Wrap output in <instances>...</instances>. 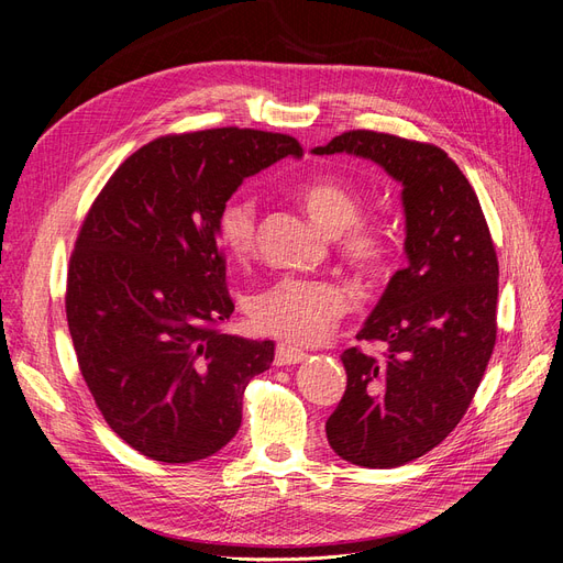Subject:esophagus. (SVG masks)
I'll list each match as a JSON object with an SVG mask.
<instances>
[{"label": "esophagus", "mask_w": 563, "mask_h": 563, "mask_svg": "<svg viewBox=\"0 0 563 563\" xmlns=\"http://www.w3.org/2000/svg\"><path fill=\"white\" fill-rule=\"evenodd\" d=\"M306 358H308V353H303L301 349H294L289 344H278L274 363L283 367V365H297V363H301Z\"/></svg>", "instance_id": "34e87169"}]
</instances>
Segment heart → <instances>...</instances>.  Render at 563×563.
<instances>
[{
    "mask_svg": "<svg viewBox=\"0 0 563 563\" xmlns=\"http://www.w3.org/2000/svg\"><path fill=\"white\" fill-rule=\"evenodd\" d=\"M308 217L340 240V255L363 278H380L393 262L386 228L361 221L363 196L338 177H312L297 191ZM217 234L228 255L249 260L257 244V205L249 194L230 196L219 210ZM351 291L335 280L280 278L251 299L255 327L291 344H319L351 312Z\"/></svg>",
    "mask_w": 563,
    "mask_h": 563,
    "instance_id": "obj_1",
    "label": "heart"
}]
</instances>
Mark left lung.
I'll list each match as a JSON object with an SVG mask.
<instances>
[{"instance_id":"left-lung-1","label":"left lung","mask_w":563,"mask_h":563,"mask_svg":"<svg viewBox=\"0 0 563 563\" xmlns=\"http://www.w3.org/2000/svg\"><path fill=\"white\" fill-rule=\"evenodd\" d=\"M314 155L351 153L404 185L406 255L356 335L380 356L342 353L346 390L327 420L338 456L397 467L445 440L475 397L497 338V253L479 198L433 143L349 130Z\"/></svg>"}]
</instances>
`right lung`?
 Here are the masks:
<instances>
[{"instance_id": "obj_1", "label": "right lung", "mask_w": 563, "mask_h": 563, "mask_svg": "<svg viewBox=\"0 0 563 563\" xmlns=\"http://www.w3.org/2000/svg\"><path fill=\"white\" fill-rule=\"evenodd\" d=\"M303 147L287 134L219 128L145 143L109 177L68 264L77 365L107 424L139 454L191 463L242 424L272 340L221 333L234 310L219 244L221 205Z\"/></svg>"}]
</instances>
